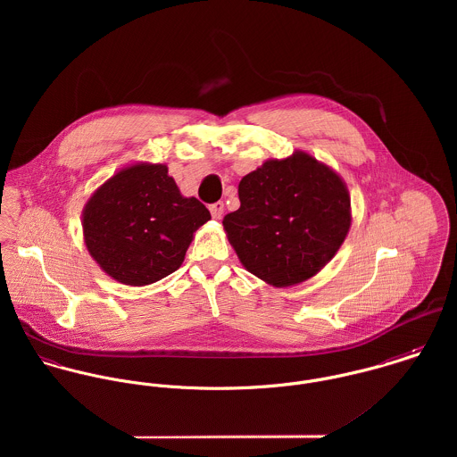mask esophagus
Segmentation results:
<instances>
[{
	"label": "esophagus",
	"mask_w": 457,
	"mask_h": 457,
	"mask_svg": "<svg viewBox=\"0 0 457 457\" xmlns=\"http://www.w3.org/2000/svg\"><path fill=\"white\" fill-rule=\"evenodd\" d=\"M223 202H214V204H211L209 205V211H211V214H212V218L214 220H220L221 218V214H223Z\"/></svg>",
	"instance_id": "1"
}]
</instances>
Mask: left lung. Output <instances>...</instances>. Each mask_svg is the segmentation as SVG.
Here are the masks:
<instances>
[{"instance_id": "1", "label": "left lung", "mask_w": 457, "mask_h": 457, "mask_svg": "<svg viewBox=\"0 0 457 457\" xmlns=\"http://www.w3.org/2000/svg\"><path fill=\"white\" fill-rule=\"evenodd\" d=\"M241 207L223 228L241 263L272 287L315 276L343 245L350 195L343 179L304 151L267 160L239 183Z\"/></svg>"}]
</instances>
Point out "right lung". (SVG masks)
<instances>
[{
	"instance_id": "add662e5",
	"label": "right lung",
	"mask_w": 457,
	"mask_h": 457,
	"mask_svg": "<svg viewBox=\"0 0 457 457\" xmlns=\"http://www.w3.org/2000/svg\"><path fill=\"white\" fill-rule=\"evenodd\" d=\"M209 220L202 202L181 195L167 165L135 163L87 200L84 243L111 278L144 287L179 269L194 232Z\"/></svg>"
}]
</instances>
